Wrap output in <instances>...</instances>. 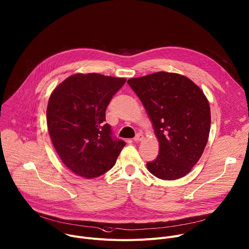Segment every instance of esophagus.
<instances>
[{
  "instance_id": "esophagus-1",
  "label": "esophagus",
  "mask_w": 249,
  "mask_h": 249,
  "mask_svg": "<svg viewBox=\"0 0 249 249\" xmlns=\"http://www.w3.org/2000/svg\"><path fill=\"white\" fill-rule=\"evenodd\" d=\"M144 139V136L142 135L141 133H138L136 136H135V138H134V142H140V141H142Z\"/></svg>"
}]
</instances>
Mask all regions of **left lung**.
I'll return each mask as SVG.
<instances>
[{
	"mask_svg": "<svg viewBox=\"0 0 249 249\" xmlns=\"http://www.w3.org/2000/svg\"><path fill=\"white\" fill-rule=\"evenodd\" d=\"M151 118L160 153L147 162L162 180H175L190 172L207 145L211 127L209 102L188 78L166 72L128 80Z\"/></svg>",
	"mask_w": 249,
	"mask_h": 249,
	"instance_id": "1",
	"label": "left lung"
}]
</instances>
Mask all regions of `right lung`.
I'll list each match as a JSON object with an SVG mask.
<instances>
[{
  "mask_svg": "<svg viewBox=\"0 0 249 249\" xmlns=\"http://www.w3.org/2000/svg\"><path fill=\"white\" fill-rule=\"evenodd\" d=\"M126 80L95 73L76 74L51 93L47 126L53 146L64 164L86 178L113 167L126 145L105 123V110Z\"/></svg>",
  "mask_w": 249,
  "mask_h": 249,
  "instance_id": "1",
  "label": "right lung"
}]
</instances>
